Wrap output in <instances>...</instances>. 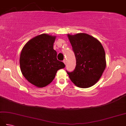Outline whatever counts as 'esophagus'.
<instances>
[{
    "label": "esophagus",
    "instance_id": "esophagus-1",
    "mask_svg": "<svg viewBox=\"0 0 126 126\" xmlns=\"http://www.w3.org/2000/svg\"><path fill=\"white\" fill-rule=\"evenodd\" d=\"M63 62V63L65 64H66V60H64Z\"/></svg>",
    "mask_w": 126,
    "mask_h": 126
}]
</instances>
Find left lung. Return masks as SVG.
<instances>
[{
    "label": "left lung",
    "mask_w": 126,
    "mask_h": 126,
    "mask_svg": "<svg viewBox=\"0 0 126 126\" xmlns=\"http://www.w3.org/2000/svg\"><path fill=\"white\" fill-rule=\"evenodd\" d=\"M76 60L74 71L69 73L70 80L77 87L87 88L101 78L106 67V53L100 42L84 33L68 34Z\"/></svg>",
    "instance_id": "left-lung-1"
}]
</instances>
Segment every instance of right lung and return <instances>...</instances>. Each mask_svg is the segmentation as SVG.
Returning <instances> with one entry per match:
<instances>
[{
  "label": "right lung",
  "instance_id": "1",
  "mask_svg": "<svg viewBox=\"0 0 126 126\" xmlns=\"http://www.w3.org/2000/svg\"><path fill=\"white\" fill-rule=\"evenodd\" d=\"M56 36L39 34L29 41L20 56V68L24 77L38 88L47 86L54 79L59 69L65 68L57 59L53 46Z\"/></svg>",
  "mask_w": 126,
  "mask_h": 126
}]
</instances>
